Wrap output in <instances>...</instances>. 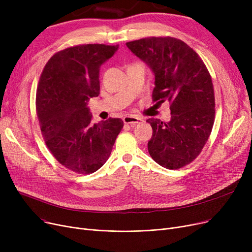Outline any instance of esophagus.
<instances>
[{
  "label": "esophagus",
  "instance_id": "obj_1",
  "mask_svg": "<svg viewBox=\"0 0 252 252\" xmlns=\"http://www.w3.org/2000/svg\"><path fill=\"white\" fill-rule=\"evenodd\" d=\"M143 122V119L134 115H127L124 117V123L126 125H129L131 127L136 126L138 124H141Z\"/></svg>",
  "mask_w": 252,
  "mask_h": 252
}]
</instances>
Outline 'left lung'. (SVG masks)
<instances>
[{"mask_svg": "<svg viewBox=\"0 0 252 252\" xmlns=\"http://www.w3.org/2000/svg\"><path fill=\"white\" fill-rule=\"evenodd\" d=\"M126 46L155 75L152 101L170 104L169 123L147 119L153 129L149 154L167 169L186 166L201 153L215 123V91L209 71L199 55L176 37L150 36Z\"/></svg>", "mask_w": 252, "mask_h": 252, "instance_id": "obj_1", "label": "left lung"}]
</instances>
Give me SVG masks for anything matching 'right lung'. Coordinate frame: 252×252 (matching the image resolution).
I'll list each match as a JSON object with an SVG mask.
<instances>
[{
	"label": "right lung",
	"mask_w": 252,
	"mask_h": 252,
	"mask_svg": "<svg viewBox=\"0 0 252 252\" xmlns=\"http://www.w3.org/2000/svg\"><path fill=\"white\" fill-rule=\"evenodd\" d=\"M118 46L88 44L68 47L53 55L39 77L36 114L48 149L73 173H95L109 158L124 127L121 118L93 124L87 107L100 94L101 65Z\"/></svg>",
	"instance_id": "1"
}]
</instances>
